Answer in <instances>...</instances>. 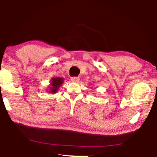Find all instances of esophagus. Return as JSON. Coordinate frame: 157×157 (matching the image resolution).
<instances>
[{
    "instance_id": "esophagus-1",
    "label": "esophagus",
    "mask_w": 157,
    "mask_h": 157,
    "mask_svg": "<svg viewBox=\"0 0 157 157\" xmlns=\"http://www.w3.org/2000/svg\"><path fill=\"white\" fill-rule=\"evenodd\" d=\"M71 80L74 82H78L79 80V78L78 77H71Z\"/></svg>"
}]
</instances>
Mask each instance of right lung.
I'll use <instances>...</instances> for the list:
<instances>
[{
	"label": "right lung",
	"mask_w": 157,
	"mask_h": 157,
	"mask_svg": "<svg viewBox=\"0 0 157 157\" xmlns=\"http://www.w3.org/2000/svg\"><path fill=\"white\" fill-rule=\"evenodd\" d=\"M52 82H51V85L52 87H50V91L52 93H55L56 92L59 87L62 85L63 83V79L61 78H53L52 79Z\"/></svg>",
	"instance_id": "right-lung-1"
}]
</instances>
